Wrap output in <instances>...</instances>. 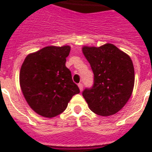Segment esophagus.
Listing matches in <instances>:
<instances>
[{"label":"esophagus","instance_id":"obj_1","mask_svg":"<svg viewBox=\"0 0 152 152\" xmlns=\"http://www.w3.org/2000/svg\"><path fill=\"white\" fill-rule=\"evenodd\" d=\"M77 86H78V88H79L80 91H82V89H83V85H82V83H79V84L77 85Z\"/></svg>","mask_w":152,"mask_h":152}]
</instances>
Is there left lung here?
<instances>
[{"mask_svg":"<svg viewBox=\"0 0 152 152\" xmlns=\"http://www.w3.org/2000/svg\"><path fill=\"white\" fill-rule=\"evenodd\" d=\"M94 75L91 89L82 92L89 108L100 116H111L126 104L133 91L135 71L131 58L112 43L82 48Z\"/></svg>","mask_w":152,"mask_h":152,"instance_id":"left-lung-1","label":"left lung"}]
</instances>
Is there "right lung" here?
Masks as SVG:
<instances>
[{"instance_id":"add662e5","label":"right lung","mask_w":152,"mask_h":152,"mask_svg":"<svg viewBox=\"0 0 152 152\" xmlns=\"http://www.w3.org/2000/svg\"><path fill=\"white\" fill-rule=\"evenodd\" d=\"M70 46H48L25 58L20 85L29 106L37 114L52 118L62 113L80 90L66 66Z\"/></svg>"}]
</instances>
